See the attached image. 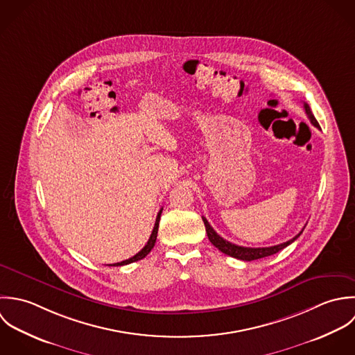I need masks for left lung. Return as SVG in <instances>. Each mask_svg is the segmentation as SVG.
<instances>
[{
    "label": "left lung",
    "instance_id": "left-lung-1",
    "mask_svg": "<svg viewBox=\"0 0 355 355\" xmlns=\"http://www.w3.org/2000/svg\"><path fill=\"white\" fill-rule=\"evenodd\" d=\"M303 107H304V111H306L307 118L310 119V122H311L315 128L320 129L318 122L315 121L314 115L311 114V110H310L309 104L304 103ZM202 219H203V222H205L209 240L213 243L214 245H215L220 252H223V254H226V255H229V257H233V258H236V259H241V261H255V259H261V258H265V257H270V255H273V254H277L279 251H282L286 245H289L291 243H293V241L302 234V232H303V230H302V232H300L299 234H296L293 239H291V240H288V241H285V243H282V244H279V245L262 247V248H251V247L236 245V244H233V243H230V241L222 239V237L214 230L213 227H211V225L209 223V220H207L205 216H202Z\"/></svg>",
    "mask_w": 355,
    "mask_h": 355
}]
</instances>
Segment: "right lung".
I'll return each mask as SVG.
<instances>
[{
    "label": "right lung",
    "mask_w": 355,
    "mask_h": 355,
    "mask_svg": "<svg viewBox=\"0 0 355 355\" xmlns=\"http://www.w3.org/2000/svg\"><path fill=\"white\" fill-rule=\"evenodd\" d=\"M162 210H163V209H162ZM162 210L157 213L156 220H155V226H153V230H152V233H150V237H149L148 243L145 244V247L142 248L141 251H140L139 254H136L135 257H132V258L126 259V261H122V262H118V263H114V265H110V266H123V265H129V263L137 262V261H140L142 258H145V257L150 252V250L153 248V245H155V243H156L157 229H159V220H160V214H162Z\"/></svg>",
    "instance_id": "obj_1"
}]
</instances>
